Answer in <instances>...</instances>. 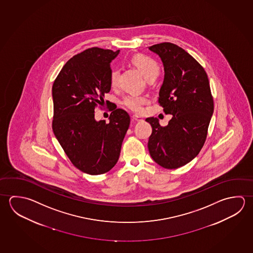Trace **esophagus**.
Masks as SVG:
<instances>
[{
    "instance_id": "1",
    "label": "esophagus",
    "mask_w": 253,
    "mask_h": 253,
    "mask_svg": "<svg viewBox=\"0 0 253 253\" xmlns=\"http://www.w3.org/2000/svg\"><path fill=\"white\" fill-rule=\"evenodd\" d=\"M131 118H132L133 121H136V122H141V121H143L140 116H136V115L131 116Z\"/></svg>"
}]
</instances>
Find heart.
<instances>
[{
  "instance_id": "heart-1",
  "label": "heart",
  "mask_w": 253,
  "mask_h": 253,
  "mask_svg": "<svg viewBox=\"0 0 253 253\" xmlns=\"http://www.w3.org/2000/svg\"><path fill=\"white\" fill-rule=\"evenodd\" d=\"M131 63L140 71L146 80L149 82L155 81L160 74V66L155 59L147 57L146 55H136L131 59ZM119 83V72L117 69H113L110 74V84L116 88ZM147 102V98L138 95H128L123 100V105L130 109L131 111H142L143 106Z\"/></svg>"
}]
</instances>
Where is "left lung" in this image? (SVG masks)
<instances>
[{
  "mask_svg": "<svg viewBox=\"0 0 253 253\" xmlns=\"http://www.w3.org/2000/svg\"><path fill=\"white\" fill-rule=\"evenodd\" d=\"M148 49L164 64L158 101L166 115H172L164 127L157 118H146L152 126L148 150L160 166L179 168L199 154L206 140L214 109L208 76L204 67L177 45L162 42Z\"/></svg>",
  "mask_w": 253,
  "mask_h": 253,
  "instance_id": "left-lung-1",
  "label": "left lung"
}]
</instances>
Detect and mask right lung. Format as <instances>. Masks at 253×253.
<instances>
[{
	"instance_id": "add662e5",
	"label": "right lung",
	"mask_w": 253,
	"mask_h": 253,
	"mask_svg": "<svg viewBox=\"0 0 253 253\" xmlns=\"http://www.w3.org/2000/svg\"><path fill=\"white\" fill-rule=\"evenodd\" d=\"M119 52L85 49L66 63L52 86L54 134L72 164L89 175L116 165L130 123L128 113L116 107L108 124L95 120V108L104 106L111 89L110 63Z\"/></svg>"
}]
</instances>
